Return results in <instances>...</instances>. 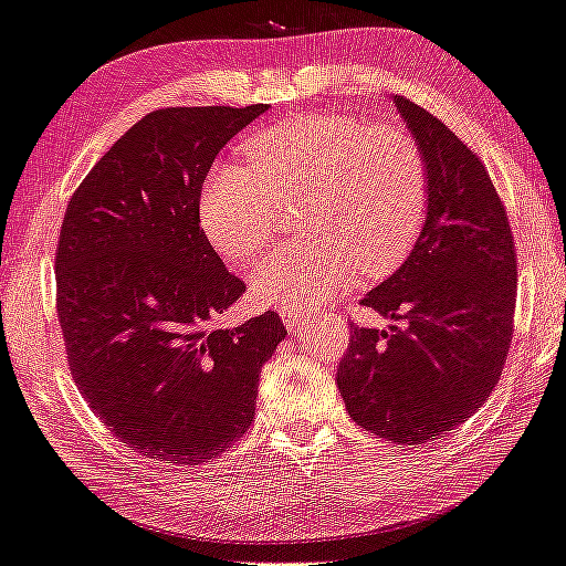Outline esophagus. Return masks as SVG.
Listing matches in <instances>:
<instances>
[{"label":"esophagus","instance_id":"esophagus-1","mask_svg":"<svg viewBox=\"0 0 566 566\" xmlns=\"http://www.w3.org/2000/svg\"><path fill=\"white\" fill-rule=\"evenodd\" d=\"M307 315L310 313H305L303 307H281V317L285 322V327H291V329L300 327V322H303Z\"/></svg>","mask_w":566,"mask_h":566}]
</instances>
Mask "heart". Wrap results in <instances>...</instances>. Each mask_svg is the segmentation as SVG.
<instances>
[{
	"mask_svg": "<svg viewBox=\"0 0 566 566\" xmlns=\"http://www.w3.org/2000/svg\"><path fill=\"white\" fill-rule=\"evenodd\" d=\"M247 160H222L205 180L200 224L234 263L271 247L285 205H310L327 241L259 263L251 287L281 307H305L347 285L356 269L384 275L408 256L430 207V164L408 126L349 114H295L253 134Z\"/></svg>",
	"mask_w": 566,
	"mask_h": 566,
	"instance_id": "1",
	"label": "heart"
}]
</instances>
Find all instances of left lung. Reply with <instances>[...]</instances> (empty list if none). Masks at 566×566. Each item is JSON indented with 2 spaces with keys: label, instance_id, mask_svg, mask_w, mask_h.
Returning <instances> with one entry per match:
<instances>
[{
  "label": "left lung",
  "instance_id": "1",
  "mask_svg": "<svg viewBox=\"0 0 566 566\" xmlns=\"http://www.w3.org/2000/svg\"><path fill=\"white\" fill-rule=\"evenodd\" d=\"M396 105L430 164L428 219L408 261L361 300L398 325H352L337 388L364 430L422 444L469 420L499 384L517 253L483 160L428 109L402 95Z\"/></svg>",
  "mask_w": 566,
  "mask_h": 566
}]
</instances>
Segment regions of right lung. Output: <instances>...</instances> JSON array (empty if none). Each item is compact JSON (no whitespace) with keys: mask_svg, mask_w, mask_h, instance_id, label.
Wrapping results in <instances>:
<instances>
[{"mask_svg":"<svg viewBox=\"0 0 566 566\" xmlns=\"http://www.w3.org/2000/svg\"><path fill=\"white\" fill-rule=\"evenodd\" d=\"M266 109L146 114L63 217L55 310L75 386L112 434L164 464H202L249 430L261 366L287 332L273 310L217 327L247 285L200 227L214 156Z\"/></svg>","mask_w":566,"mask_h":566,"instance_id":"add662e5","label":"right lung"}]
</instances>
